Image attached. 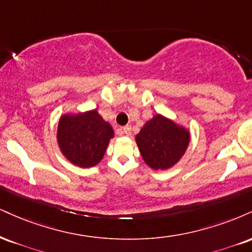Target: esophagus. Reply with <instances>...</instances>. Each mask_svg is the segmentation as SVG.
I'll return each mask as SVG.
<instances>
[{"label":"esophagus","instance_id":"34e87169","mask_svg":"<svg viewBox=\"0 0 252 252\" xmlns=\"http://www.w3.org/2000/svg\"><path fill=\"white\" fill-rule=\"evenodd\" d=\"M123 132H124V134H126V135H128V136L131 135V126H123Z\"/></svg>","mask_w":252,"mask_h":252}]
</instances>
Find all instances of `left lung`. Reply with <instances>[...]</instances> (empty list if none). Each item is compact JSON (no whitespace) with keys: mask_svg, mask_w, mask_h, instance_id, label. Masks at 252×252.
Listing matches in <instances>:
<instances>
[{"mask_svg":"<svg viewBox=\"0 0 252 252\" xmlns=\"http://www.w3.org/2000/svg\"><path fill=\"white\" fill-rule=\"evenodd\" d=\"M135 141L148 166L154 170H169L186 154L190 144V130L157 114L145 122Z\"/></svg>","mask_w":252,"mask_h":252,"instance_id":"1","label":"left lung"}]
</instances>
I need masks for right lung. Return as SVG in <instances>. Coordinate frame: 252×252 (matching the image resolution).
I'll return each mask as SVG.
<instances>
[{"mask_svg":"<svg viewBox=\"0 0 252 252\" xmlns=\"http://www.w3.org/2000/svg\"><path fill=\"white\" fill-rule=\"evenodd\" d=\"M114 138V129L96 109L77 114H63L59 120L56 139L60 151L80 168H92L101 162Z\"/></svg>","mask_w":252,"mask_h":252,"instance_id":"right-lung-1","label":"right lung"}]
</instances>
